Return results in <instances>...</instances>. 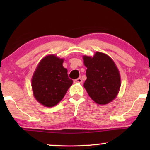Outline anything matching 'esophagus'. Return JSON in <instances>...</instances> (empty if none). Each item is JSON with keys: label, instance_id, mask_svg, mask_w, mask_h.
Masks as SVG:
<instances>
[{"label": "esophagus", "instance_id": "obj_1", "mask_svg": "<svg viewBox=\"0 0 150 150\" xmlns=\"http://www.w3.org/2000/svg\"><path fill=\"white\" fill-rule=\"evenodd\" d=\"M74 83H83V80H82L81 78H79V79H75L74 81Z\"/></svg>", "mask_w": 150, "mask_h": 150}]
</instances>
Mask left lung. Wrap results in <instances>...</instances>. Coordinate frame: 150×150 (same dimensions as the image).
<instances>
[{
	"label": "left lung",
	"instance_id": "1",
	"mask_svg": "<svg viewBox=\"0 0 150 150\" xmlns=\"http://www.w3.org/2000/svg\"><path fill=\"white\" fill-rule=\"evenodd\" d=\"M87 93L98 104H106L117 96L121 86L120 71L113 60L104 53L96 52L93 57L84 56Z\"/></svg>",
	"mask_w": 150,
	"mask_h": 150
}]
</instances>
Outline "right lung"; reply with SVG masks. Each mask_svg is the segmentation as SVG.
Segmentation results:
<instances>
[{
    "mask_svg": "<svg viewBox=\"0 0 150 150\" xmlns=\"http://www.w3.org/2000/svg\"><path fill=\"white\" fill-rule=\"evenodd\" d=\"M63 61L54 54L48 55L41 60L33 75L34 97L46 107L57 105L73 83L67 69L63 66Z\"/></svg>",
    "mask_w": 150,
    "mask_h": 150,
    "instance_id": "obj_1",
    "label": "right lung"
}]
</instances>
